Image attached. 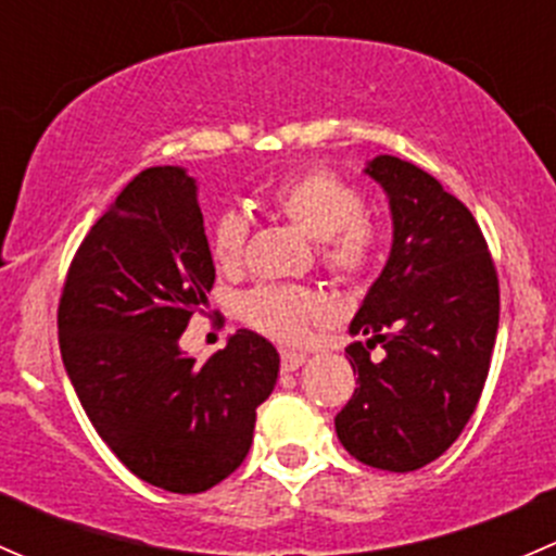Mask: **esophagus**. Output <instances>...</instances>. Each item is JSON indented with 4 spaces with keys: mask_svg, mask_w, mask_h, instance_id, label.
I'll use <instances>...</instances> for the list:
<instances>
[{
    "mask_svg": "<svg viewBox=\"0 0 556 556\" xmlns=\"http://www.w3.org/2000/svg\"><path fill=\"white\" fill-rule=\"evenodd\" d=\"M279 363H282V371H295L306 363L304 352H295V350H282L279 352Z\"/></svg>",
    "mask_w": 556,
    "mask_h": 556,
    "instance_id": "obj_1",
    "label": "esophagus"
}]
</instances>
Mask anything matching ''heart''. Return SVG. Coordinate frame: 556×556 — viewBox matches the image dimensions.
<instances>
[{"label":"heart","instance_id":"heart-1","mask_svg":"<svg viewBox=\"0 0 556 556\" xmlns=\"http://www.w3.org/2000/svg\"><path fill=\"white\" fill-rule=\"evenodd\" d=\"M274 212L317 239L323 271L341 285H363L382 261L384 226L366 212L363 193L344 177L325 169H304L282 177L263 193ZM210 255L223 271L244 263L250 220L244 212L226 210L212 220ZM328 314L319 293L293 285H261L242 299V317L261 333L285 344H299Z\"/></svg>","mask_w":556,"mask_h":556}]
</instances>
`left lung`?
<instances>
[{"label":"left lung","mask_w":556,"mask_h":556,"mask_svg":"<svg viewBox=\"0 0 556 556\" xmlns=\"http://www.w3.org/2000/svg\"><path fill=\"white\" fill-rule=\"evenodd\" d=\"M390 195L395 242L346 346L357 390L336 414L344 450L371 468L408 473L441 457L473 417L501 317L492 252L468 206L408 161L366 169ZM382 343V358L370 350Z\"/></svg>","instance_id":"8db88e82"}]
</instances>
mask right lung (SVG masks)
Listing matches in <instances>:
<instances>
[{
  "label": "right lung",
  "mask_w": 556,
  "mask_h": 556,
  "mask_svg": "<svg viewBox=\"0 0 556 556\" xmlns=\"http://www.w3.org/2000/svg\"><path fill=\"white\" fill-rule=\"evenodd\" d=\"M215 266L195 182L139 172L86 233L59 299V346L80 406L148 484L195 495L244 463L279 355L237 330L201 366L179 336L210 301Z\"/></svg>",
  "instance_id": "obj_1"
}]
</instances>
